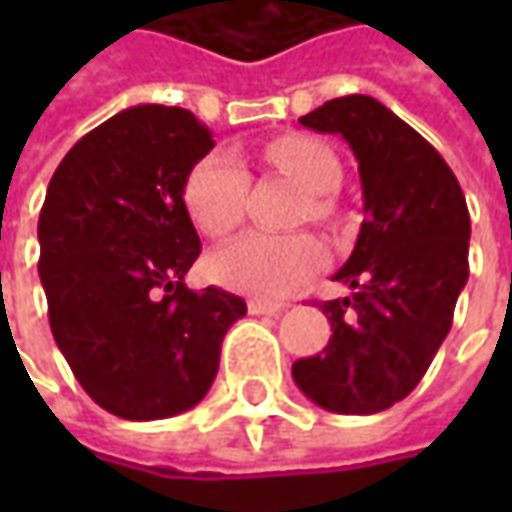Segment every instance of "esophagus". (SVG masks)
I'll return each instance as SVG.
<instances>
[{"mask_svg":"<svg viewBox=\"0 0 512 512\" xmlns=\"http://www.w3.org/2000/svg\"><path fill=\"white\" fill-rule=\"evenodd\" d=\"M285 307V302H262V299H250L247 302V310L253 316H273V313H282Z\"/></svg>","mask_w":512,"mask_h":512,"instance_id":"34e87169","label":"esophagus"}]
</instances>
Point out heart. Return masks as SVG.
Instances as JSON below:
<instances>
[{
    "label": "heart",
    "mask_w": 512,
    "mask_h": 512,
    "mask_svg": "<svg viewBox=\"0 0 512 512\" xmlns=\"http://www.w3.org/2000/svg\"><path fill=\"white\" fill-rule=\"evenodd\" d=\"M265 156L270 165L310 190L305 207L310 219H325L330 205L322 193H330L342 179L336 153L313 136L293 133L273 139L265 148ZM247 182L245 165L230 150H213L199 159L185 179V207L193 225L213 239L233 233L245 216ZM322 262L325 245L313 233H247L210 256V276L239 293L282 296L313 276Z\"/></svg>",
    "instance_id": "obj_1"
}]
</instances>
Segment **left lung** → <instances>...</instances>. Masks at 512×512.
Instances as JSON below:
<instances>
[{
  "label": "left lung",
  "instance_id": "1",
  "mask_svg": "<svg viewBox=\"0 0 512 512\" xmlns=\"http://www.w3.org/2000/svg\"><path fill=\"white\" fill-rule=\"evenodd\" d=\"M299 122L350 145L367 216L333 276L353 293L322 302L330 342L293 362V382L325 410L370 416L410 396L450 333L470 213L439 150L373 96L330 99Z\"/></svg>",
  "mask_w": 512,
  "mask_h": 512
}]
</instances>
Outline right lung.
I'll use <instances>...</instances> for the list:
<instances>
[{
  "label": "right lung",
  "mask_w": 512,
  "mask_h": 512,
  "mask_svg": "<svg viewBox=\"0 0 512 512\" xmlns=\"http://www.w3.org/2000/svg\"><path fill=\"white\" fill-rule=\"evenodd\" d=\"M213 145L190 110L139 105L82 136L50 179L39 213L50 330L85 393L119 419L202 402L247 313L242 296L185 285L202 253L185 179Z\"/></svg>",
  "instance_id": "add662e5"
}]
</instances>
